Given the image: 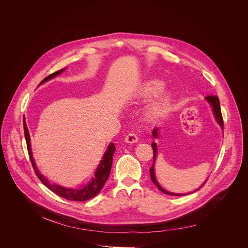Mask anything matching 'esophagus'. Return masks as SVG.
<instances>
[{"instance_id":"obj_1","label":"esophagus","mask_w":248,"mask_h":248,"mask_svg":"<svg viewBox=\"0 0 248 248\" xmlns=\"http://www.w3.org/2000/svg\"><path fill=\"white\" fill-rule=\"evenodd\" d=\"M125 141L127 142V143H136V142L139 141V138H138V136L136 134L130 133V134H128L126 136Z\"/></svg>"}]
</instances>
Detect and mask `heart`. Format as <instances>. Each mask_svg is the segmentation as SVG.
Listing matches in <instances>:
<instances>
[{
	"mask_svg": "<svg viewBox=\"0 0 248 248\" xmlns=\"http://www.w3.org/2000/svg\"><path fill=\"white\" fill-rule=\"evenodd\" d=\"M163 83L158 80H151L146 82L142 86L140 94L144 97L155 95L163 90ZM170 103V94L164 93L159 98H157L146 111V117L149 120H155L159 118L167 109Z\"/></svg>",
	"mask_w": 248,
	"mask_h": 248,
	"instance_id": "1",
	"label": "heart"
}]
</instances>
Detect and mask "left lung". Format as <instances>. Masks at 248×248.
I'll return each mask as SVG.
<instances>
[{"label":"left lung","mask_w":248,"mask_h":248,"mask_svg":"<svg viewBox=\"0 0 248 248\" xmlns=\"http://www.w3.org/2000/svg\"><path fill=\"white\" fill-rule=\"evenodd\" d=\"M205 99L210 103V105L212 106L213 108V112H214V114H215V117H216V120H217V122L220 125V127L223 129V119H222V115H221V111H220V106H219V100H218V98H217V96H216V95H207L206 97H205ZM153 136H154V138L155 139H156L157 138V129H155L154 130V132H153ZM152 147H153V152H154V155H153V164H152V167L150 168V176H151V179H152V181L154 182V184L162 192V193H164V194H166V195H171V196H184V195H182V194H174V193H170V192H167V191H165L159 184H158V182H157V180H156V178H155V169H154V166H155V158H156V144L155 143H153L152 144ZM207 181V180H206ZM206 181L198 189V190H200L205 183H206ZM197 190V191H198ZM186 195V194H185Z\"/></svg>","instance_id":"8db88e82"}]
</instances>
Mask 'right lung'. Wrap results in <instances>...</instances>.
Returning <instances> with one entry per match:
<instances>
[{"label": "right lung", "instance_id": "add662e5", "mask_svg": "<svg viewBox=\"0 0 248 248\" xmlns=\"http://www.w3.org/2000/svg\"><path fill=\"white\" fill-rule=\"evenodd\" d=\"M65 69H62L60 71H55L53 73H51L50 75H48L47 77H46L41 83L43 84L44 82L55 77L56 75L60 74L62 71ZM24 132H25V138H26V142H27V147H28V152H29V155L33 167V170L35 172L36 176L38 178L42 181V183L47 187L50 191H52L53 193H55L57 196L66 199L68 201H72V202H84V201H88L93 197H95L103 188L104 184L106 183L107 179L109 176V172L111 169V164H112V156L113 154L115 152V147L113 143H110L108 147V150L105 153V155H103V159L100 161V164L98 165L97 171L94 174V177H93V179L89 182L88 185H86L85 187L81 188V189H69V188H65L56 184H50L48 182V180L44 177L42 174H40V172L38 171L37 167H36L34 159L32 157V153H31V138H30V133L26 124V121L24 119Z\"/></svg>", "mask_w": 248, "mask_h": 248}]
</instances>
